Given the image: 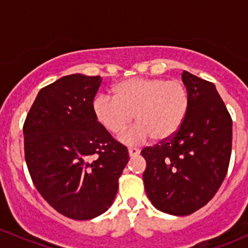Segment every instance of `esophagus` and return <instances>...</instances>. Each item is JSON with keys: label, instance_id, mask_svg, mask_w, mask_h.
<instances>
[{"label": "esophagus", "instance_id": "34e87169", "mask_svg": "<svg viewBox=\"0 0 248 248\" xmlns=\"http://www.w3.org/2000/svg\"><path fill=\"white\" fill-rule=\"evenodd\" d=\"M128 153H129V157H137V155L140 153V150L139 148L131 147V148H128Z\"/></svg>", "mask_w": 248, "mask_h": 248}]
</instances>
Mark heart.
Wrapping results in <instances>:
<instances>
[{"label": "heart", "instance_id": "b5f03b06", "mask_svg": "<svg viewBox=\"0 0 248 248\" xmlns=\"http://www.w3.org/2000/svg\"><path fill=\"white\" fill-rule=\"evenodd\" d=\"M113 98L98 95L93 102V114L102 128L120 135L127 145H139L153 138L155 142L172 139L181 129L187 110L189 93L178 80L164 78H128L111 88Z\"/></svg>", "mask_w": 248, "mask_h": 248}]
</instances>
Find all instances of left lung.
Segmentation results:
<instances>
[{
    "instance_id": "obj_1",
    "label": "left lung",
    "mask_w": 248,
    "mask_h": 248,
    "mask_svg": "<svg viewBox=\"0 0 248 248\" xmlns=\"http://www.w3.org/2000/svg\"><path fill=\"white\" fill-rule=\"evenodd\" d=\"M182 80L190 103L181 129L141 151L148 199L158 210L177 216L190 215L213 199L232 153V117L215 85L187 71Z\"/></svg>"
}]
</instances>
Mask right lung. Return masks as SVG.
Returning a JSON list of instances; mask_svg holds the SVG:
<instances>
[{"label":"right lung","instance_id":"1","mask_svg":"<svg viewBox=\"0 0 248 248\" xmlns=\"http://www.w3.org/2000/svg\"><path fill=\"white\" fill-rule=\"evenodd\" d=\"M101 82L80 74L59 78L39 91L23 124L25 159L36 190L74 220L108 210L129 160L126 146L93 114Z\"/></svg>","mask_w":248,"mask_h":248}]
</instances>
